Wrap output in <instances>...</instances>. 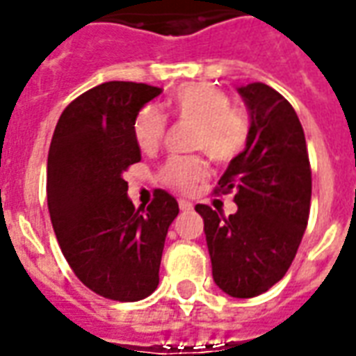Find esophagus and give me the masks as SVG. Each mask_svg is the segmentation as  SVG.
Returning <instances> with one entry per match:
<instances>
[{
  "instance_id": "obj_1",
  "label": "esophagus",
  "mask_w": 356,
  "mask_h": 356,
  "mask_svg": "<svg viewBox=\"0 0 356 356\" xmlns=\"http://www.w3.org/2000/svg\"><path fill=\"white\" fill-rule=\"evenodd\" d=\"M179 209H181L183 213H190V211L194 209V205L190 202H186V200H179Z\"/></svg>"
}]
</instances>
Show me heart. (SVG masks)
Segmentation results:
<instances>
[{"mask_svg":"<svg viewBox=\"0 0 356 356\" xmlns=\"http://www.w3.org/2000/svg\"><path fill=\"white\" fill-rule=\"evenodd\" d=\"M172 113L183 123H192V149L203 151L209 159L227 164L243 153L250 124L222 89L196 83L177 89L170 100ZM168 130V118L154 106L142 108L134 119V138L138 147L151 153L159 147ZM207 175L200 156H172L160 166L156 179L168 188L188 192Z\"/></svg>","mask_w":356,"mask_h":356,"instance_id":"obj_1","label":"heart"}]
</instances>
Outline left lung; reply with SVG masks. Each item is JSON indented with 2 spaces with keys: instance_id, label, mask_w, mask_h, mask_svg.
I'll return each instance as SVG.
<instances>
[{
  "instance_id": "left-lung-1",
  "label": "left lung",
  "mask_w": 356,
  "mask_h": 356,
  "mask_svg": "<svg viewBox=\"0 0 356 356\" xmlns=\"http://www.w3.org/2000/svg\"><path fill=\"white\" fill-rule=\"evenodd\" d=\"M252 115L250 136L214 188L235 192L237 213L196 205L205 224L213 278L235 298L261 295L280 282L308 226L312 168L293 106L267 83L238 88Z\"/></svg>"
}]
</instances>
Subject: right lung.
<instances>
[{"instance_id": "1", "label": "right lung", "mask_w": 356, "mask_h": 356, "mask_svg": "<svg viewBox=\"0 0 356 356\" xmlns=\"http://www.w3.org/2000/svg\"><path fill=\"white\" fill-rule=\"evenodd\" d=\"M160 91L136 81L89 89L63 110L48 151L46 194L59 248L83 286L119 302L156 289L164 241L179 214L164 190L147 209H136L123 179L142 160L136 115Z\"/></svg>"}]
</instances>
